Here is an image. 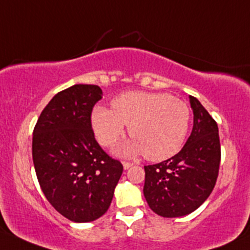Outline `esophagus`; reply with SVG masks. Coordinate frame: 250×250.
Segmentation results:
<instances>
[{
    "label": "esophagus",
    "instance_id": "34e87169",
    "mask_svg": "<svg viewBox=\"0 0 250 250\" xmlns=\"http://www.w3.org/2000/svg\"><path fill=\"white\" fill-rule=\"evenodd\" d=\"M133 165V163H129V162H123V167H125V170L129 169L130 167Z\"/></svg>",
    "mask_w": 250,
    "mask_h": 250
}]
</instances>
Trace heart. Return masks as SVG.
I'll list each match as a JSON object with an SVG mask.
<instances>
[{
	"instance_id": "obj_1",
	"label": "heart",
	"mask_w": 250,
	"mask_h": 250,
	"mask_svg": "<svg viewBox=\"0 0 250 250\" xmlns=\"http://www.w3.org/2000/svg\"><path fill=\"white\" fill-rule=\"evenodd\" d=\"M112 110L97 106L92 125L99 143L110 146L125 133L133 140L122 144L117 152L134 156L144 152L146 159L158 162L177 153L187 136L190 110L181 99L167 93L132 91L116 97Z\"/></svg>"
}]
</instances>
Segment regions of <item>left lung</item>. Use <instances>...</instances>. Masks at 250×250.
I'll list each match as a JSON object with an SVG mask.
<instances>
[{"mask_svg":"<svg viewBox=\"0 0 250 250\" xmlns=\"http://www.w3.org/2000/svg\"><path fill=\"white\" fill-rule=\"evenodd\" d=\"M190 136L171 158L145 167L144 195L149 208L165 218L191 213L204 204L217 182L220 141L217 122L195 97Z\"/></svg>","mask_w":250,"mask_h":250,"instance_id":"8db88e82","label":"left lung"}]
</instances>
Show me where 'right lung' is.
<instances>
[{
    "label": "right lung",
    "instance_id": "right-lung-1",
    "mask_svg": "<svg viewBox=\"0 0 250 250\" xmlns=\"http://www.w3.org/2000/svg\"><path fill=\"white\" fill-rule=\"evenodd\" d=\"M102 96L97 85L70 86L49 102L33 129L39 186L51 206L75 223L92 222L107 211L123 171L92 129V110Z\"/></svg>",
    "mask_w": 250,
    "mask_h": 250
}]
</instances>
